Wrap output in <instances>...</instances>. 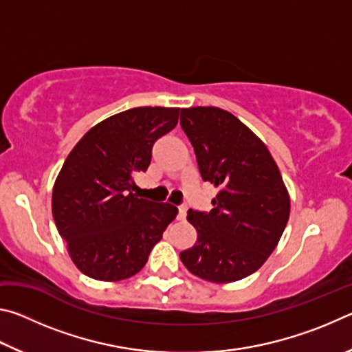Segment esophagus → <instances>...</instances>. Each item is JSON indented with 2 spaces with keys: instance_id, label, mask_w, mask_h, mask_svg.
<instances>
[{
  "instance_id": "1",
  "label": "esophagus",
  "mask_w": 352,
  "mask_h": 352,
  "mask_svg": "<svg viewBox=\"0 0 352 352\" xmlns=\"http://www.w3.org/2000/svg\"><path fill=\"white\" fill-rule=\"evenodd\" d=\"M178 220H184L186 219V206L184 205H180L178 206V216H177Z\"/></svg>"
}]
</instances>
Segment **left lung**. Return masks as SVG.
Instances as JSON below:
<instances>
[{"label":"left lung","instance_id":"1","mask_svg":"<svg viewBox=\"0 0 352 352\" xmlns=\"http://www.w3.org/2000/svg\"><path fill=\"white\" fill-rule=\"evenodd\" d=\"M200 175L219 188L210 212L188 211L197 242L180 253L184 267L211 283H233L269 259L284 233L290 197L269 148L230 111L182 109Z\"/></svg>","mask_w":352,"mask_h":352}]
</instances>
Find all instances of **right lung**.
Listing matches in <instances>:
<instances>
[{"label": "right lung", "instance_id": "1", "mask_svg": "<svg viewBox=\"0 0 352 352\" xmlns=\"http://www.w3.org/2000/svg\"><path fill=\"white\" fill-rule=\"evenodd\" d=\"M180 109L136 107L104 119L82 136L52 189V216L83 275L121 281L146 265L178 210L138 199L133 177L146 172L155 141L178 122Z\"/></svg>", "mask_w": 352, "mask_h": 352}]
</instances>
